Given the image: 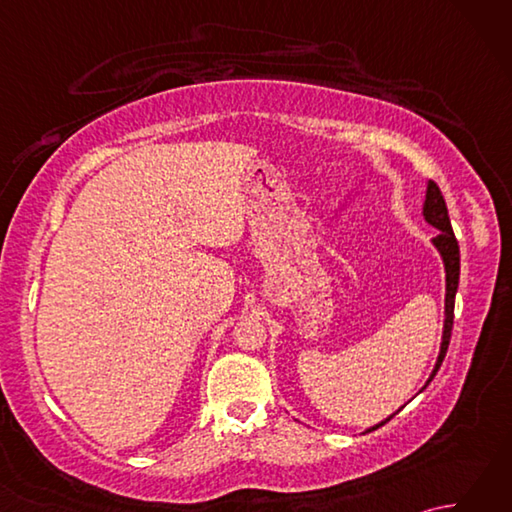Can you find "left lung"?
<instances>
[{
  "label": "left lung",
  "instance_id": "8db88e82",
  "mask_svg": "<svg viewBox=\"0 0 512 512\" xmlns=\"http://www.w3.org/2000/svg\"><path fill=\"white\" fill-rule=\"evenodd\" d=\"M424 220H427L431 226L438 228V235L433 237V246L440 250L442 255V262H444V270H447V299H444V332H442V345H440V354H438V361L436 367H433V372L427 380V385L436 376V372L440 369L444 356H447L449 350V341H451V330H453V308H455V292H458V284H460V246H458V239L453 235V228H451V220H449V211H447V202L442 198V191L438 189L436 182L427 184V200H424V209H422ZM424 385V387H427ZM422 387V389H424ZM400 411V409H398ZM396 411V413H398ZM394 413V416H396ZM389 416L385 422L376 424V427L367 429L374 431L378 427H383L391 418Z\"/></svg>",
  "mask_w": 512,
  "mask_h": 512
}]
</instances>
